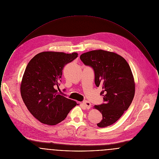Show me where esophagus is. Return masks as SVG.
<instances>
[{"instance_id": "esophagus-1", "label": "esophagus", "mask_w": 159, "mask_h": 159, "mask_svg": "<svg viewBox=\"0 0 159 159\" xmlns=\"http://www.w3.org/2000/svg\"><path fill=\"white\" fill-rule=\"evenodd\" d=\"M83 104L84 105L85 107L87 108V109H90V107H91V104L90 102L87 101H85L83 102Z\"/></svg>"}]
</instances>
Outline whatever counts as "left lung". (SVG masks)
<instances>
[{
	"instance_id": "1",
	"label": "left lung",
	"mask_w": 159,
	"mask_h": 159,
	"mask_svg": "<svg viewBox=\"0 0 159 159\" xmlns=\"http://www.w3.org/2000/svg\"><path fill=\"white\" fill-rule=\"evenodd\" d=\"M80 59L93 69L96 85L102 89L105 103L93 107L102 115L97 125L110 126L122 116L134 98L136 85L131 68L122 56L102 49L83 53Z\"/></svg>"
}]
</instances>
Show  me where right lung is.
<instances>
[{
  "label": "right lung",
  "instance_id": "1",
  "mask_svg": "<svg viewBox=\"0 0 159 159\" xmlns=\"http://www.w3.org/2000/svg\"><path fill=\"white\" fill-rule=\"evenodd\" d=\"M78 53L46 51L37 54L28 64L20 84L22 99L28 110L44 124L55 125L63 121L76 105L74 100L59 95L64 66Z\"/></svg>",
  "mask_w": 159,
  "mask_h": 159
}]
</instances>
